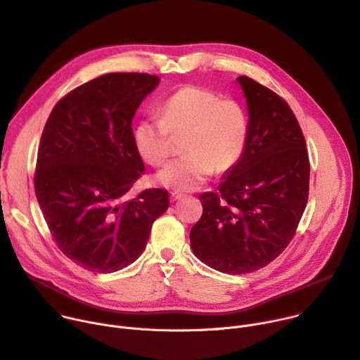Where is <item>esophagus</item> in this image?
<instances>
[{"label": "esophagus", "instance_id": "1", "mask_svg": "<svg viewBox=\"0 0 360 360\" xmlns=\"http://www.w3.org/2000/svg\"><path fill=\"white\" fill-rule=\"evenodd\" d=\"M184 198L183 193H179V191H173L172 196H170V200L172 202H177V200H181Z\"/></svg>", "mask_w": 360, "mask_h": 360}]
</instances>
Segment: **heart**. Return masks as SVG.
Here are the masks:
<instances>
[{"instance_id":"b5f03b06","label":"heart","mask_w":360,"mask_h":360,"mask_svg":"<svg viewBox=\"0 0 360 360\" xmlns=\"http://www.w3.org/2000/svg\"><path fill=\"white\" fill-rule=\"evenodd\" d=\"M181 158L169 162L157 181L173 190L199 188L216 172H231L243 157L250 117L233 98L198 85L176 91L161 106V118H144L134 128V146L144 161L158 167L172 154L174 136H184Z\"/></svg>"}]
</instances>
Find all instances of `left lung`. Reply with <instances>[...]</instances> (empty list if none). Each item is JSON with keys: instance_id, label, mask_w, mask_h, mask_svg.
<instances>
[{"instance_id": "left-lung-1", "label": "left lung", "mask_w": 360, "mask_h": 360, "mask_svg": "<svg viewBox=\"0 0 360 360\" xmlns=\"http://www.w3.org/2000/svg\"><path fill=\"white\" fill-rule=\"evenodd\" d=\"M238 82L250 110L248 146L217 191L200 196L203 214L190 231L195 255L232 275L264 268L285 250L310 184L306 140L288 103L251 77Z\"/></svg>"}]
</instances>
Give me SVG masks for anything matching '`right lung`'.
I'll return each instance as SVG.
<instances>
[{
  "instance_id": "1",
  "label": "right lung",
  "mask_w": 360,
  "mask_h": 360,
  "mask_svg": "<svg viewBox=\"0 0 360 360\" xmlns=\"http://www.w3.org/2000/svg\"><path fill=\"white\" fill-rule=\"evenodd\" d=\"M148 73H106L65 95L44 125L34 173L36 198L59 250L92 272L132 264L169 193H127L146 167L134 146L132 118L158 85Z\"/></svg>"
}]
</instances>
